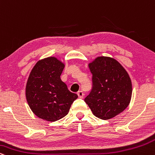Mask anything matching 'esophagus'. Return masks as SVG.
Segmentation results:
<instances>
[{
    "label": "esophagus",
    "mask_w": 155,
    "mask_h": 155,
    "mask_svg": "<svg viewBox=\"0 0 155 155\" xmlns=\"http://www.w3.org/2000/svg\"><path fill=\"white\" fill-rule=\"evenodd\" d=\"M78 97L80 98V99H83V96H84V94H83V91H80L78 92Z\"/></svg>",
    "instance_id": "obj_1"
}]
</instances>
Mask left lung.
I'll list each match as a JSON object with an SVG mask.
<instances>
[{
	"mask_svg": "<svg viewBox=\"0 0 155 155\" xmlns=\"http://www.w3.org/2000/svg\"><path fill=\"white\" fill-rule=\"evenodd\" d=\"M92 88L84 101L96 117L108 120L124 111L130 103L132 84L128 72L110 57L100 56L88 64Z\"/></svg>",
	"mask_w": 155,
	"mask_h": 155,
	"instance_id": "obj_1",
	"label": "left lung"
}]
</instances>
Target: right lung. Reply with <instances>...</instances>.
Returning a JSON list of instances; mask_svg holds the SVG:
<instances>
[{
    "instance_id": "1",
    "label": "right lung",
    "mask_w": 155,
    "mask_h": 155,
    "mask_svg": "<svg viewBox=\"0 0 155 155\" xmlns=\"http://www.w3.org/2000/svg\"><path fill=\"white\" fill-rule=\"evenodd\" d=\"M64 64L55 57L38 61L26 86L27 103L41 119L54 122L66 116L78 95L70 92L60 76Z\"/></svg>"
}]
</instances>
